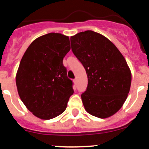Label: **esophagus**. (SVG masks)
<instances>
[{
  "mask_svg": "<svg viewBox=\"0 0 149 149\" xmlns=\"http://www.w3.org/2000/svg\"><path fill=\"white\" fill-rule=\"evenodd\" d=\"M73 82H74L75 84H76V83H77V78H75V79L73 80Z\"/></svg>",
  "mask_w": 149,
  "mask_h": 149,
  "instance_id": "obj_1",
  "label": "esophagus"
}]
</instances>
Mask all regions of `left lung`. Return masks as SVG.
<instances>
[{"label": "left lung", "instance_id": "1", "mask_svg": "<svg viewBox=\"0 0 149 149\" xmlns=\"http://www.w3.org/2000/svg\"><path fill=\"white\" fill-rule=\"evenodd\" d=\"M71 44L88 76L87 90L81 95L85 111L100 118L114 115L123 105L131 86L125 59L111 40L93 31L71 36Z\"/></svg>", "mask_w": 149, "mask_h": 149}]
</instances>
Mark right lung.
<instances>
[{
	"mask_svg": "<svg viewBox=\"0 0 149 149\" xmlns=\"http://www.w3.org/2000/svg\"><path fill=\"white\" fill-rule=\"evenodd\" d=\"M71 49L69 36L49 33L37 38L22 57L16 75L18 94L26 107L42 120L66 110L73 94L63 59Z\"/></svg>",
	"mask_w": 149,
	"mask_h": 149,
	"instance_id": "1",
	"label": "right lung"
}]
</instances>
